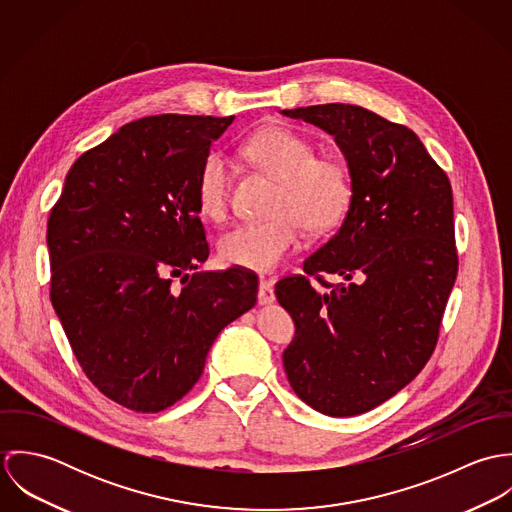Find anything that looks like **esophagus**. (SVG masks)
Masks as SVG:
<instances>
[{"label": "esophagus", "mask_w": 512, "mask_h": 512, "mask_svg": "<svg viewBox=\"0 0 512 512\" xmlns=\"http://www.w3.org/2000/svg\"><path fill=\"white\" fill-rule=\"evenodd\" d=\"M276 295H274V282L268 278H260V290H258V303L260 305H268L274 303Z\"/></svg>", "instance_id": "34e87169"}]
</instances>
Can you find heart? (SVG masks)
Returning a JSON list of instances; mask_svg holds the SVG:
<instances>
[{
    "label": "heart",
    "mask_w": 512,
    "mask_h": 512,
    "mask_svg": "<svg viewBox=\"0 0 512 512\" xmlns=\"http://www.w3.org/2000/svg\"><path fill=\"white\" fill-rule=\"evenodd\" d=\"M242 155L278 181L268 220L240 222L219 242L228 266L268 272L299 240L301 228L325 232L345 217L351 203V177L335 157L315 155L313 144L288 128H266L242 146ZM232 173L228 159L211 151L199 169L195 197L205 217L222 220L230 209Z\"/></svg>",
    "instance_id": "1"
}]
</instances>
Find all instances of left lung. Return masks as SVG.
I'll return each instance as SVG.
<instances>
[{"instance_id": "obj_1", "label": "left lung", "mask_w": 512, "mask_h": 512, "mask_svg": "<svg viewBox=\"0 0 512 512\" xmlns=\"http://www.w3.org/2000/svg\"><path fill=\"white\" fill-rule=\"evenodd\" d=\"M331 134L345 153L351 205L339 230L276 284L295 337L284 351L293 392L345 418L392 398L430 361L457 276L445 171L406 126L353 104L282 110ZM325 273L349 285L333 287ZM328 288L315 291L310 278Z\"/></svg>"}]
</instances>
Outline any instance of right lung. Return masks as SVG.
<instances>
[{"label":"right lung","instance_id":"add662e5","mask_svg":"<svg viewBox=\"0 0 512 512\" xmlns=\"http://www.w3.org/2000/svg\"><path fill=\"white\" fill-rule=\"evenodd\" d=\"M232 120L161 114L122 126L74 161L47 222L51 301L74 357L134 412L181 400L220 331L256 303L254 272L197 270L209 242L195 183Z\"/></svg>","mask_w":512,"mask_h":512}]
</instances>
